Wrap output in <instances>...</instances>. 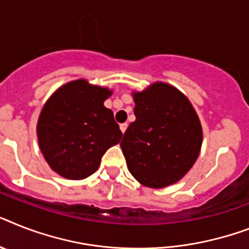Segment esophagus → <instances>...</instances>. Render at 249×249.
<instances>
[{"instance_id": "obj_1", "label": "esophagus", "mask_w": 249, "mask_h": 249, "mask_svg": "<svg viewBox=\"0 0 249 249\" xmlns=\"http://www.w3.org/2000/svg\"><path fill=\"white\" fill-rule=\"evenodd\" d=\"M126 128H128V123H123V124H120V129L123 133H125Z\"/></svg>"}]
</instances>
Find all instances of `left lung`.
<instances>
[{
  "label": "left lung",
  "instance_id": "left-lung-1",
  "mask_svg": "<svg viewBox=\"0 0 249 249\" xmlns=\"http://www.w3.org/2000/svg\"><path fill=\"white\" fill-rule=\"evenodd\" d=\"M133 97L135 121L120 143L129 171L149 188L177 183L191 170L202 145L195 108L183 93L165 83H155Z\"/></svg>",
  "mask_w": 249,
  "mask_h": 249
}]
</instances>
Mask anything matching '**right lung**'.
I'll return each instance as SVG.
<instances>
[{"mask_svg": "<svg viewBox=\"0 0 249 249\" xmlns=\"http://www.w3.org/2000/svg\"><path fill=\"white\" fill-rule=\"evenodd\" d=\"M107 88L75 80L61 87L44 105L38 120L40 151L53 171L80 180L98 169L107 149L123 133L114 112L104 106Z\"/></svg>", "mask_w": 249, "mask_h": 249, "instance_id": "obj_1", "label": "right lung"}]
</instances>
